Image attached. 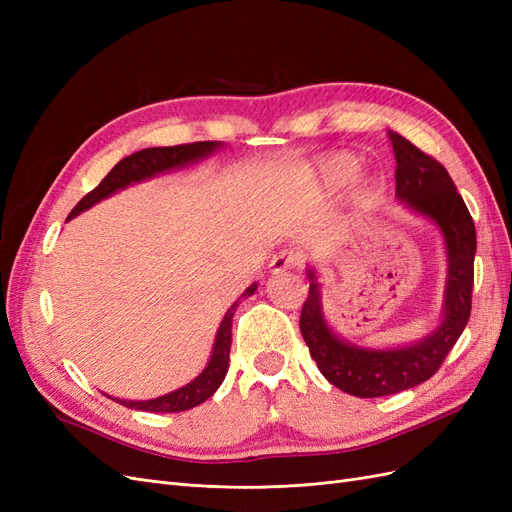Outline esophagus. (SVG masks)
Wrapping results in <instances>:
<instances>
[{
    "mask_svg": "<svg viewBox=\"0 0 512 512\" xmlns=\"http://www.w3.org/2000/svg\"><path fill=\"white\" fill-rule=\"evenodd\" d=\"M297 265H299V254L292 252V250H282L271 258L269 269H271V273L277 275V273H284L288 269H294Z\"/></svg>",
    "mask_w": 512,
    "mask_h": 512,
    "instance_id": "esophagus-1",
    "label": "esophagus"
}]
</instances>
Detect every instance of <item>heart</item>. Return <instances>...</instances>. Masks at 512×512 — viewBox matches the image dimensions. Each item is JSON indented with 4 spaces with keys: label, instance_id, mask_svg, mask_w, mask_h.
Instances as JSON below:
<instances>
[{
    "label": "heart",
    "instance_id": "1",
    "mask_svg": "<svg viewBox=\"0 0 512 512\" xmlns=\"http://www.w3.org/2000/svg\"><path fill=\"white\" fill-rule=\"evenodd\" d=\"M359 170H361L359 158L350 156V153H329V156L320 158L316 164V173L322 188L329 192H339L348 188V185L356 179V175H359ZM380 190H382L380 179L369 177L359 183L354 196L359 203H371V200L380 194Z\"/></svg>",
    "mask_w": 512,
    "mask_h": 512
}]
</instances>
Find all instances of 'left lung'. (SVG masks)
<instances>
[{
	"label": "left lung",
	"mask_w": 512,
	"mask_h": 512,
	"mask_svg": "<svg viewBox=\"0 0 512 512\" xmlns=\"http://www.w3.org/2000/svg\"><path fill=\"white\" fill-rule=\"evenodd\" d=\"M397 173L395 196L418 218L440 230L446 284L438 327L412 344L367 348L339 337L324 316L318 271L307 267L309 297L301 309V335L320 374L354 397L395 395L429 380L463 333L472 309L476 228L446 168L408 138L389 130Z\"/></svg>",
	"instance_id": "1"
}]
</instances>
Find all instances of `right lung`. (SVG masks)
Instances as JSON below:
<instances>
[{
	"mask_svg": "<svg viewBox=\"0 0 512 512\" xmlns=\"http://www.w3.org/2000/svg\"><path fill=\"white\" fill-rule=\"evenodd\" d=\"M224 143L220 141H203V143H190V145H177V147H149L132 153V156L123 158L113 166L111 173H108L96 190H91L85 198H81V203L72 209L68 215V220L76 218V215L91 209L98 205L100 200L117 194L119 190H126L128 185L141 183L147 179L158 177L162 173H168V170H177L185 168L190 164H196L200 160H207L213 156L215 151L222 149ZM258 284L254 282L250 288H245L241 297L228 307V312L224 314L218 333H215V342L209 361L205 369L200 374L188 382L177 391H170L162 397L156 399H147V401H130V399H117L111 397L117 404L134 408V410H145V412H183L190 410L207 401L215 391L220 389V384L226 378L228 371V354H230V342H232V316L237 312V305L241 299L252 297L256 292Z\"/></svg>",
	"mask_w": 512,
	"mask_h": 512,
	"instance_id": "right-lung-1",
	"label": "right lung"
}]
</instances>
